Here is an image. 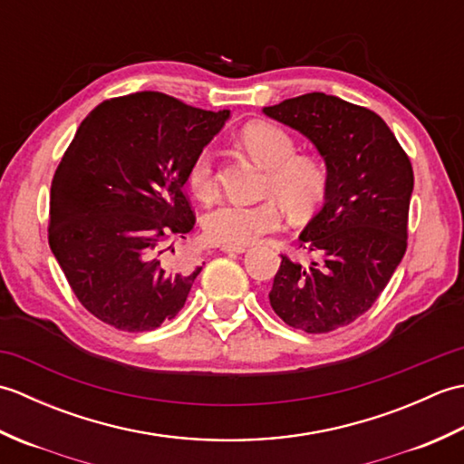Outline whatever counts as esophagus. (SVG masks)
Wrapping results in <instances>:
<instances>
[{
  "label": "esophagus",
  "mask_w": 464,
  "mask_h": 464,
  "mask_svg": "<svg viewBox=\"0 0 464 464\" xmlns=\"http://www.w3.org/2000/svg\"><path fill=\"white\" fill-rule=\"evenodd\" d=\"M221 251L223 253H229V255H241V253H245L247 249H245V247H229V245H221Z\"/></svg>",
  "instance_id": "1"
}]
</instances>
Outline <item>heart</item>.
<instances>
[{
    "label": "heart",
    "mask_w": 464,
    "mask_h": 464,
    "mask_svg": "<svg viewBox=\"0 0 464 464\" xmlns=\"http://www.w3.org/2000/svg\"><path fill=\"white\" fill-rule=\"evenodd\" d=\"M243 145L263 167L269 169L267 191L287 207L293 215H307L323 199L327 171L311 155H297L293 137L273 123H251L243 130ZM189 189L207 201L217 191L215 151L205 147L193 157L187 169ZM281 211L275 201L245 205L225 201L203 217L205 237L217 245L247 247L265 233L279 229Z\"/></svg>",
    "instance_id": "1"
}]
</instances>
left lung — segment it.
<instances>
[{"instance_id":"obj_1","label":"left lung","mask_w":464,"mask_h":464,"mask_svg":"<svg viewBox=\"0 0 464 464\" xmlns=\"http://www.w3.org/2000/svg\"><path fill=\"white\" fill-rule=\"evenodd\" d=\"M263 113L314 145L327 167L321 211L304 225L309 263L281 259L269 301L304 333L353 323L377 301L407 251L412 167L389 125L367 107L304 93Z\"/></svg>"}]
</instances>
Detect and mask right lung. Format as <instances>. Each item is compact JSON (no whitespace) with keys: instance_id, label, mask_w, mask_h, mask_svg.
I'll return each instance as SVG.
<instances>
[{"instance_id":"add662e5","label":"right lung","mask_w":464,"mask_h":464,"mask_svg":"<svg viewBox=\"0 0 464 464\" xmlns=\"http://www.w3.org/2000/svg\"><path fill=\"white\" fill-rule=\"evenodd\" d=\"M227 120V110L140 92L82 121L52 181L49 247L100 321L153 331L183 309L201 267L165 253L193 229L187 169Z\"/></svg>"}]
</instances>
